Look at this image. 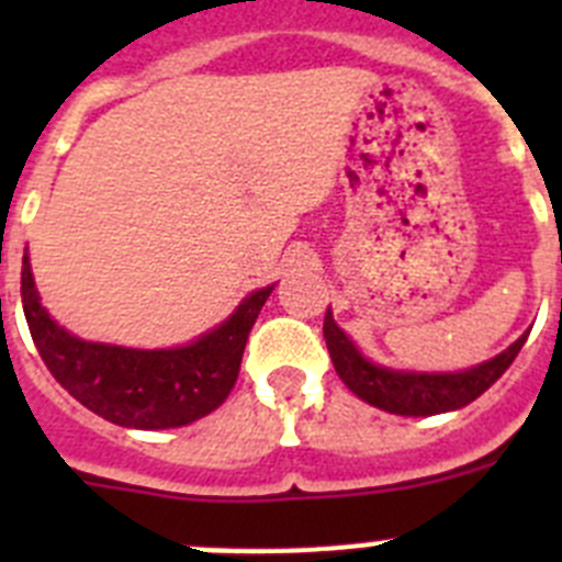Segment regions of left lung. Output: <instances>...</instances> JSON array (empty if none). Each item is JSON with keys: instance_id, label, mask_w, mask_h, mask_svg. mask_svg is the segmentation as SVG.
Here are the masks:
<instances>
[{"instance_id": "8db88e82", "label": "left lung", "mask_w": 562, "mask_h": 562, "mask_svg": "<svg viewBox=\"0 0 562 562\" xmlns=\"http://www.w3.org/2000/svg\"><path fill=\"white\" fill-rule=\"evenodd\" d=\"M324 337L337 376L346 382L351 394L396 416H434L459 411L479 400L513 366L529 331L520 335L509 349L495 355L493 360H484L464 371H400L380 366L362 355L355 340L335 324L331 310H326L324 317Z\"/></svg>"}]
</instances>
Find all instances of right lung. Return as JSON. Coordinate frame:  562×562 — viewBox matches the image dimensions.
<instances>
[{
  "label": "right lung",
  "mask_w": 562,
  "mask_h": 562,
  "mask_svg": "<svg viewBox=\"0 0 562 562\" xmlns=\"http://www.w3.org/2000/svg\"><path fill=\"white\" fill-rule=\"evenodd\" d=\"M276 284L250 292L220 326L186 346L128 349L72 335L42 306L30 256L22 258V306L49 374L83 408L121 428H182L216 411L236 385L245 342Z\"/></svg>",
  "instance_id": "1"
}]
</instances>
